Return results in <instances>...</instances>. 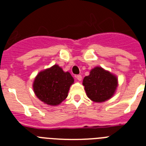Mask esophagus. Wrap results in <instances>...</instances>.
<instances>
[{
	"label": "esophagus",
	"mask_w": 146,
	"mask_h": 146,
	"mask_svg": "<svg viewBox=\"0 0 146 146\" xmlns=\"http://www.w3.org/2000/svg\"><path fill=\"white\" fill-rule=\"evenodd\" d=\"M76 78H77L79 81L82 80V75H80V74H77V75H76Z\"/></svg>",
	"instance_id": "1"
}]
</instances>
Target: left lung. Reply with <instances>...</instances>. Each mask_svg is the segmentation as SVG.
I'll return each mask as SVG.
<instances>
[{
    "instance_id": "left-lung-1",
    "label": "left lung",
    "mask_w": 146,
    "mask_h": 146,
    "mask_svg": "<svg viewBox=\"0 0 146 146\" xmlns=\"http://www.w3.org/2000/svg\"><path fill=\"white\" fill-rule=\"evenodd\" d=\"M117 80L116 77L109 72L101 67H95L88 76L85 77L82 84L89 99L96 102H102L113 96Z\"/></svg>"
}]
</instances>
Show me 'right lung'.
<instances>
[{"mask_svg":"<svg viewBox=\"0 0 146 146\" xmlns=\"http://www.w3.org/2000/svg\"><path fill=\"white\" fill-rule=\"evenodd\" d=\"M74 79L69 72H64L58 65L39 74L35 78L33 90L37 97L50 105H58L68 96Z\"/></svg>","mask_w":146,"mask_h":146,"instance_id":"1","label":"right lung"}]
</instances>
